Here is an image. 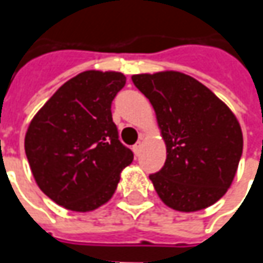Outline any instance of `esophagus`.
Returning <instances> with one entry per match:
<instances>
[{"mask_svg":"<svg viewBox=\"0 0 263 263\" xmlns=\"http://www.w3.org/2000/svg\"><path fill=\"white\" fill-rule=\"evenodd\" d=\"M140 149H142V143L139 142V143H136L135 146H133V152H135V155L136 157H139V154H140Z\"/></svg>","mask_w":263,"mask_h":263,"instance_id":"obj_1","label":"esophagus"}]
</instances>
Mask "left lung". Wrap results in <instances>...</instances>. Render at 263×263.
<instances>
[{
  "mask_svg": "<svg viewBox=\"0 0 263 263\" xmlns=\"http://www.w3.org/2000/svg\"><path fill=\"white\" fill-rule=\"evenodd\" d=\"M132 80L154 106L167 145L164 167L149 176L158 196L181 212L214 205L231 186L243 152L236 116L183 73L135 74Z\"/></svg>",
  "mask_w": 263,
  "mask_h": 263,
  "instance_id": "left-lung-1",
  "label": "left lung"
}]
</instances>
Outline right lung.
Instances as JSON below:
<instances>
[{"label":"right lung","mask_w":263,"mask_h":263,"mask_svg":"<svg viewBox=\"0 0 263 263\" xmlns=\"http://www.w3.org/2000/svg\"><path fill=\"white\" fill-rule=\"evenodd\" d=\"M126 85L116 71H83L51 96L30 121L25 151L39 189L76 212L93 211L116 192L133 152L118 139L111 105Z\"/></svg>","instance_id":"add662e5"}]
</instances>
